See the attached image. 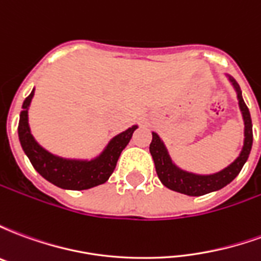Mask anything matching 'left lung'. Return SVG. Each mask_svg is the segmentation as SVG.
<instances>
[{
  "instance_id": "1",
  "label": "left lung",
  "mask_w": 261,
  "mask_h": 261,
  "mask_svg": "<svg viewBox=\"0 0 261 261\" xmlns=\"http://www.w3.org/2000/svg\"><path fill=\"white\" fill-rule=\"evenodd\" d=\"M225 76L228 78L232 88L235 89L238 105H239L243 125H245V128H243V145H242L241 152L233 162H230L228 166H225L224 169L218 170L215 173H208V175L194 173L190 170L181 169L172 161L165 142L161 140V137L155 131H152V141L149 145V152L152 155L155 169H156L159 180L162 181V185L170 190H173V192L181 193L186 196L198 197L204 196L207 193L221 190L225 186H228L230 181L239 175L243 165L246 164L247 158H249L253 144L250 112H249L246 103L242 97V91L238 85V82L230 75L225 74Z\"/></svg>"
}]
</instances>
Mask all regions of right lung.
<instances>
[{
  "instance_id": "add662e5",
  "label": "right lung",
  "mask_w": 261,
  "mask_h": 261,
  "mask_svg": "<svg viewBox=\"0 0 261 261\" xmlns=\"http://www.w3.org/2000/svg\"><path fill=\"white\" fill-rule=\"evenodd\" d=\"M33 96L35 88L22 105L18 136L23 152L29 158L33 168L37 170V173H40L54 186L65 190H86L108 181L116 168L120 153L130 142L133 133L138 128V125H131L127 130L114 136L100 153L93 158H64L43 148L32 134L29 125V108Z\"/></svg>"
}]
</instances>
